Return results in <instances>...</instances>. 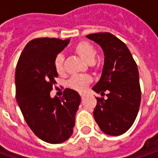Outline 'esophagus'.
Masks as SVG:
<instances>
[{"mask_svg":"<svg viewBox=\"0 0 158 158\" xmlns=\"http://www.w3.org/2000/svg\"><path fill=\"white\" fill-rule=\"evenodd\" d=\"M80 96H81V98H82V99H83V98H84V97H85V94H80Z\"/></svg>","mask_w":158,"mask_h":158,"instance_id":"esophagus-1","label":"esophagus"}]
</instances>
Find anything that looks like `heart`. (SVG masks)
Returning <instances> with one entry per match:
<instances>
[{"mask_svg": "<svg viewBox=\"0 0 158 158\" xmlns=\"http://www.w3.org/2000/svg\"><path fill=\"white\" fill-rule=\"evenodd\" d=\"M73 51L86 62L90 63V66L98 68V65L94 61L97 55V49L92 44L87 41H80L74 46ZM54 69L58 74H62L64 71V57L59 53L53 61ZM92 82V78L88 75H77L72 76L69 81V86L76 91L82 92L87 88L89 84Z\"/></svg>", "mask_w": 158, "mask_h": 158, "instance_id": "1", "label": "heart"}]
</instances>
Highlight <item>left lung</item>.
Listing matches in <instances>:
<instances>
[{
    "label": "left lung",
    "mask_w": 158,
    "mask_h": 158,
    "mask_svg": "<svg viewBox=\"0 0 158 158\" xmlns=\"http://www.w3.org/2000/svg\"><path fill=\"white\" fill-rule=\"evenodd\" d=\"M88 39L102 47L105 64L100 80L93 87L97 93L93 115L100 129L109 135L126 133L136 118L142 98L136 62L124 42L109 32L89 34Z\"/></svg>",
    "instance_id": "1"
}]
</instances>
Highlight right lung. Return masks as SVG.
Masks as SVG:
<instances>
[{"label":"right lung","mask_w":158,"mask_h":158,"mask_svg":"<svg viewBox=\"0 0 158 158\" xmlns=\"http://www.w3.org/2000/svg\"><path fill=\"white\" fill-rule=\"evenodd\" d=\"M69 40L40 38L23 50L15 74V96L26 123L34 134L48 143H61L73 134L81 97L65 89L62 98L50 97L56 83L53 61Z\"/></svg>","instance_id":"add662e5"}]
</instances>
